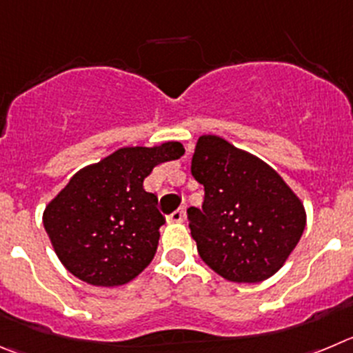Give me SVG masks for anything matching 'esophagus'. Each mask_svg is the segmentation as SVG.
Masks as SVG:
<instances>
[{
    "label": "esophagus",
    "mask_w": 353,
    "mask_h": 353,
    "mask_svg": "<svg viewBox=\"0 0 353 353\" xmlns=\"http://www.w3.org/2000/svg\"><path fill=\"white\" fill-rule=\"evenodd\" d=\"M184 217H186V210H184L183 207H179V209L174 210V212L170 214L169 217H167V221H169V223H183Z\"/></svg>",
    "instance_id": "obj_1"
}]
</instances>
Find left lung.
<instances>
[{"label": "left lung", "instance_id": "8db88e82", "mask_svg": "<svg viewBox=\"0 0 353 353\" xmlns=\"http://www.w3.org/2000/svg\"><path fill=\"white\" fill-rule=\"evenodd\" d=\"M192 174L205 192L202 209H188L203 263L230 282L275 275L305 230L299 196L266 161L214 134L196 141Z\"/></svg>", "mask_w": 353, "mask_h": 353}]
</instances>
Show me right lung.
I'll return each instance as SVG.
<instances>
[{
  "mask_svg": "<svg viewBox=\"0 0 353 353\" xmlns=\"http://www.w3.org/2000/svg\"><path fill=\"white\" fill-rule=\"evenodd\" d=\"M183 154L177 141L127 146L78 170L43 212L64 268L97 288L134 281L153 261L165 223L143 183L154 167Z\"/></svg>",
  "mask_w": 353,
  "mask_h": 353,
  "instance_id": "1",
  "label": "right lung"
}]
</instances>
